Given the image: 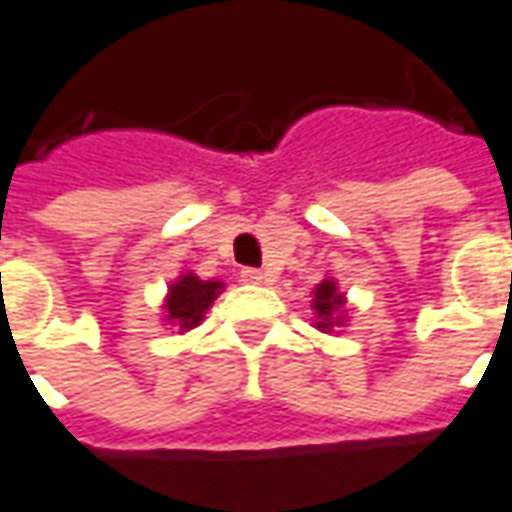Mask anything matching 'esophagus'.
Masks as SVG:
<instances>
[{
	"label": "esophagus",
	"instance_id": "1",
	"mask_svg": "<svg viewBox=\"0 0 512 512\" xmlns=\"http://www.w3.org/2000/svg\"><path fill=\"white\" fill-rule=\"evenodd\" d=\"M266 280V274L257 271V268H241V282H246V285H263Z\"/></svg>",
	"mask_w": 512,
	"mask_h": 512
}]
</instances>
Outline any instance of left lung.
Wrapping results in <instances>:
<instances>
[{"label":"left lung","mask_w":512,"mask_h":512,"mask_svg":"<svg viewBox=\"0 0 512 512\" xmlns=\"http://www.w3.org/2000/svg\"><path fill=\"white\" fill-rule=\"evenodd\" d=\"M343 305H346V299H343V293L338 291V282L327 277V280H321L316 285V291H313V310H316V330L321 332H332L335 327H341L343 324Z\"/></svg>","instance_id":"8db88e82"}]
</instances>
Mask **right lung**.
<instances>
[{"label":"right lung","mask_w":512,"mask_h":512,"mask_svg":"<svg viewBox=\"0 0 512 512\" xmlns=\"http://www.w3.org/2000/svg\"><path fill=\"white\" fill-rule=\"evenodd\" d=\"M224 291V282L219 280H199L196 274L185 271L180 280L169 285V296H166V321L171 327H180L182 332L194 330L196 324H202L207 307L213 305V299Z\"/></svg>","instance_id":"1"}]
</instances>
